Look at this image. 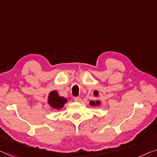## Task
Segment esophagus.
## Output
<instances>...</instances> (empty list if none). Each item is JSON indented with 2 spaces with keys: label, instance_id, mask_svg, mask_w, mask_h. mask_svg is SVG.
<instances>
[{
  "label": "esophagus",
  "instance_id": "esophagus-1",
  "mask_svg": "<svg viewBox=\"0 0 157 157\" xmlns=\"http://www.w3.org/2000/svg\"><path fill=\"white\" fill-rule=\"evenodd\" d=\"M74 100L77 102H79V101H81V98H79V97H76V98H74Z\"/></svg>",
  "mask_w": 157,
  "mask_h": 157
}]
</instances>
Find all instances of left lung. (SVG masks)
<instances>
[{
    "mask_svg": "<svg viewBox=\"0 0 157 157\" xmlns=\"http://www.w3.org/2000/svg\"><path fill=\"white\" fill-rule=\"evenodd\" d=\"M98 91H94V95L95 97L98 96ZM101 105V101L100 100H96V101H90V105L92 106V107H94V106H99Z\"/></svg>",
    "mask_w": 157,
    "mask_h": 157,
    "instance_id": "left-lung-1",
    "label": "left lung"
}]
</instances>
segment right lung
Returning <instances> with one entry per match:
<instances>
[{"label":"right lung","mask_w":157,"mask_h":157,"mask_svg":"<svg viewBox=\"0 0 157 157\" xmlns=\"http://www.w3.org/2000/svg\"><path fill=\"white\" fill-rule=\"evenodd\" d=\"M48 102L52 109L59 110L64 107L66 102H67V100L64 97L59 96L57 91L53 90L49 93Z\"/></svg>","instance_id":"add662e5"}]
</instances>
